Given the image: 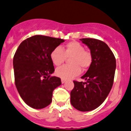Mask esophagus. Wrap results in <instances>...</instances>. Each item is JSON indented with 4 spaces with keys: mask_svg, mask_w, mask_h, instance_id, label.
Returning a JSON list of instances; mask_svg holds the SVG:
<instances>
[{
    "mask_svg": "<svg viewBox=\"0 0 131 131\" xmlns=\"http://www.w3.org/2000/svg\"><path fill=\"white\" fill-rule=\"evenodd\" d=\"M65 82H66V80H65V79H61V82H62V84H64Z\"/></svg>",
    "mask_w": 131,
    "mask_h": 131,
    "instance_id": "obj_1",
    "label": "esophagus"
}]
</instances>
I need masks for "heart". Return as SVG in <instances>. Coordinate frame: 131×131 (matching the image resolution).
Returning <instances> with one entry per match:
<instances>
[{
  "label": "heart",
  "instance_id": "heart-1",
  "mask_svg": "<svg viewBox=\"0 0 131 131\" xmlns=\"http://www.w3.org/2000/svg\"><path fill=\"white\" fill-rule=\"evenodd\" d=\"M67 58H70V64L62 66L56 70V75L63 79H68L79 75L81 68L86 69L92 62L91 52L85 50L84 47L76 41L68 43L64 49L61 47H57L50 53L52 61L58 67L63 64Z\"/></svg>",
  "mask_w": 131,
  "mask_h": 131
}]
</instances>
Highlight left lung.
I'll return each instance as SVG.
<instances>
[{
  "instance_id": "left-lung-1",
  "label": "left lung",
  "mask_w": 131,
  "mask_h": 131,
  "mask_svg": "<svg viewBox=\"0 0 131 131\" xmlns=\"http://www.w3.org/2000/svg\"><path fill=\"white\" fill-rule=\"evenodd\" d=\"M89 47L92 62L81 77L86 82L73 81L70 93L72 106L81 111H90L101 106L110 93L115 77L116 59L104 41L93 38L80 39Z\"/></svg>"
}]
</instances>
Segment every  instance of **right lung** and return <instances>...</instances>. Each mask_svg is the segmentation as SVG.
<instances>
[{
  "mask_svg": "<svg viewBox=\"0 0 131 131\" xmlns=\"http://www.w3.org/2000/svg\"><path fill=\"white\" fill-rule=\"evenodd\" d=\"M64 41L63 39L35 35L23 41L15 52V85L23 101L32 108L49 106L54 90L61 84L59 77L50 75L54 72L50 53Z\"/></svg>",
  "mask_w": 131,
  "mask_h": 131,
  "instance_id": "1",
  "label": "right lung"
}]
</instances>
